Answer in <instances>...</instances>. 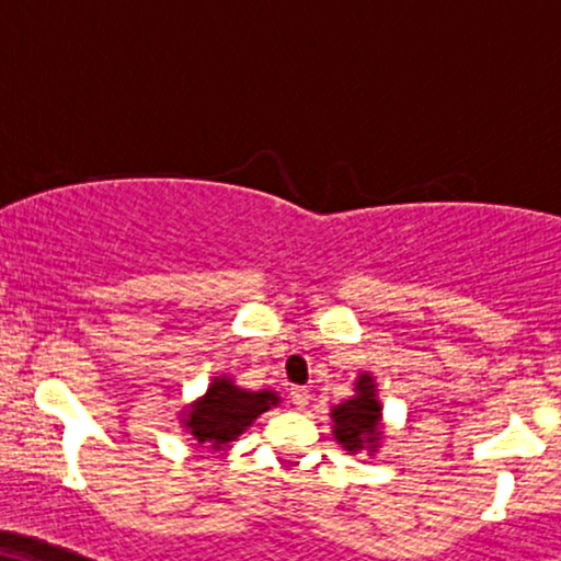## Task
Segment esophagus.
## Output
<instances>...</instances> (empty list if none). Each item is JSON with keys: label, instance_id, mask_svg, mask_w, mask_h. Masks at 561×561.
Segmentation results:
<instances>
[{"label": "esophagus", "instance_id": "34e87169", "mask_svg": "<svg viewBox=\"0 0 561 561\" xmlns=\"http://www.w3.org/2000/svg\"><path fill=\"white\" fill-rule=\"evenodd\" d=\"M289 400H293V404H298V408H306L310 402V391L306 387H295L289 391Z\"/></svg>", "mask_w": 561, "mask_h": 561}]
</instances>
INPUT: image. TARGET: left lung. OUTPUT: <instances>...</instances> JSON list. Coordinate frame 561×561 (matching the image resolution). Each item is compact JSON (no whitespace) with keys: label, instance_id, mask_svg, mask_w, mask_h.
<instances>
[{"label":"left lung","instance_id":"1","mask_svg":"<svg viewBox=\"0 0 561 561\" xmlns=\"http://www.w3.org/2000/svg\"><path fill=\"white\" fill-rule=\"evenodd\" d=\"M334 438L350 455L376 451L381 442V402L376 400V383L370 374H360L355 381V397L334 404Z\"/></svg>","mask_w":561,"mask_h":561}]
</instances>
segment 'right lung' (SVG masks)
<instances>
[{
    "label": "right lung",
    "instance_id": "obj_1",
    "mask_svg": "<svg viewBox=\"0 0 561 561\" xmlns=\"http://www.w3.org/2000/svg\"><path fill=\"white\" fill-rule=\"evenodd\" d=\"M276 402L279 394L272 389L248 391L227 376H216L206 394L182 413V426L191 431L198 444L221 449L234 442L261 413L276 408Z\"/></svg>",
    "mask_w": 561,
    "mask_h": 561
}]
</instances>
